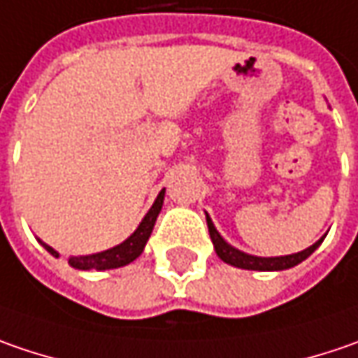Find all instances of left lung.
I'll list each match as a JSON object with an SVG mask.
<instances>
[{
    "label": "left lung",
    "mask_w": 358,
    "mask_h": 358,
    "mask_svg": "<svg viewBox=\"0 0 358 358\" xmlns=\"http://www.w3.org/2000/svg\"><path fill=\"white\" fill-rule=\"evenodd\" d=\"M207 227H209V238L213 241V248H215V254L220 258L224 259L225 264L229 266H236V268H241V270H259V272H278V270H288V268H294L300 262L308 258L313 254L314 250L322 243L324 236L320 240L313 243L310 248L298 252V254H290V256H278V258H259V256H250L245 252H240L236 250L234 245H229L227 241L220 236V231L215 229V225L211 222V217L206 213Z\"/></svg>",
    "instance_id": "obj_1"
}]
</instances>
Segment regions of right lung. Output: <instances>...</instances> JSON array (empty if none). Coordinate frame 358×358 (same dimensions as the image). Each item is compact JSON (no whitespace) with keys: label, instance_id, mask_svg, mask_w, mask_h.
Instances as JSON below:
<instances>
[{"label":"right lung","instance_id":"1","mask_svg":"<svg viewBox=\"0 0 358 358\" xmlns=\"http://www.w3.org/2000/svg\"><path fill=\"white\" fill-rule=\"evenodd\" d=\"M163 199H165V189H161V193L157 195V199H155V203L149 209V213L143 217V222L138 224V227L122 243H118V245L110 248V250L99 252V254L70 258L68 264L72 268H76V270H113V268H120V266L131 264L133 259H136L143 254V250L147 245V240L151 238V231L152 227H155V222H157V215H159V211L163 207ZM40 243L44 245L54 258H60V254L54 248H50L44 241H40Z\"/></svg>","mask_w":358,"mask_h":358}]
</instances>
